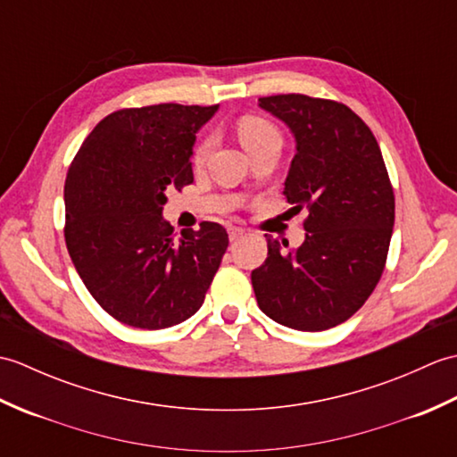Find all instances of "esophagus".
I'll return each instance as SVG.
<instances>
[{"instance_id":"34e87169","label":"esophagus","mask_w":457,"mask_h":457,"mask_svg":"<svg viewBox=\"0 0 457 457\" xmlns=\"http://www.w3.org/2000/svg\"><path fill=\"white\" fill-rule=\"evenodd\" d=\"M228 234H229V239H231V241H236V239H239L241 236L245 234V229H244V228H237V226H229V228H228Z\"/></svg>"}]
</instances>
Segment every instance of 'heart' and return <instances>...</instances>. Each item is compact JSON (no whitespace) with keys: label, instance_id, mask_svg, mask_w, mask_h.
Instances as JSON below:
<instances>
[{"label":"heart","instance_id":"1","mask_svg":"<svg viewBox=\"0 0 457 457\" xmlns=\"http://www.w3.org/2000/svg\"><path fill=\"white\" fill-rule=\"evenodd\" d=\"M237 135L239 141L244 143V147L251 153L265 143H280V131L273 121L267 118H261V115H245L237 121ZM213 147V135H204V137L196 143L192 153L194 164H200L208 159V154Z\"/></svg>","mask_w":457,"mask_h":457}]
</instances>
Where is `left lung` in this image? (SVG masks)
Here are the masks:
<instances>
[{
	"label": "left lung",
	"instance_id": "obj_1",
	"mask_svg": "<svg viewBox=\"0 0 457 457\" xmlns=\"http://www.w3.org/2000/svg\"><path fill=\"white\" fill-rule=\"evenodd\" d=\"M296 139L283 194L308 210L306 239L280 251L267 237L251 273L259 308L275 322L322 332L352 318L381 278L395 223V192L373 131L345 104L304 94L259 98ZM285 244V241H283Z\"/></svg>",
	"mask_w": 457,
	"mask_h": 457
}]
</instances>
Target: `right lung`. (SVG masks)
<instances>
[{
    "mask_svg": "<svg viewBox=\"0 0 457 457\" xmlns=\"http://www.w3.org/2000/svg\"><path fill=\"white\" fill-rule=\"evenodd\" d=\"M218 105L123 108L96 125L64 182V239L96 303L118 322L162 329L202 306L228 249L216 221L162 220L164 192L194 182L192 145Z\"/></svg>",
    "mask_w": 457,
    "mask_h": 457,
    "instance_id": "obj_1",
    "label": "right lung"
}]
</instances>
